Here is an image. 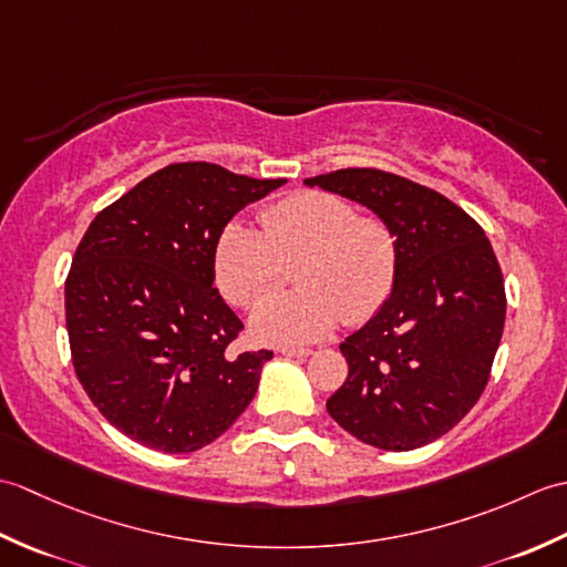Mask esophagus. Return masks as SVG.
I'll return each mask as SVG.
<instances>
[{
  "instance_id": "esophagus-1",
  "label": "esophagus",
  "mask_w": 567,
  "mask_h": 567,
  "mask_svg": "<svg viewBox=\"0 0 567 567\" xmlns=\"http://www.w3.org/2000/svg\"><path fill=\"white\" fill-rule=\"evenodd\" d=\"M280 353H282L285 358H307V355H311L309 348H292V346L280 348Z\"/></svg>"
}]
</instances>
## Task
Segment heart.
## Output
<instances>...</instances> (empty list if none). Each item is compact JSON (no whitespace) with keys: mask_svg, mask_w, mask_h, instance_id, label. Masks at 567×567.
Masks as SVG:
<instances>
[{"mask_svg":"<svg viewBox=\"0 0 567 567\" xmlns=\"http://www.w3.org/2000/svg\"><path fill=\"white\" fill-rule=\"evenodd\" d=\"M295 265L297 292L270 295L250 317L252 339L302 346L329 336L341 319L365 323L392 295L396 236L375 214L327 189H302L268 204L260 228L228 221L214 248V277L236 307L256 305Z\"/></svg>","mask_w":567,"mask_h":567,"instance_id":"heart-1","label":"heart"}]
</instances>
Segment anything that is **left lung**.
I'll return each mask as SVG.
<instances>
[{
  "mask_svg": "<svg viewBox=\"0 0 567 567\" xmlns=\"http://www.w3.org/2000/svg\"><path fill=\"white\" fill-rule=\"evenodd\" d=\"M305 183L375 212L400 252L388 302L341 343L348 378L329 414L375 449H421L449 433L489 380L507 315L495 250L457 204L394 173L346 167Z\"/></svg>",
  "mask_w": 567,
  "mask_h": 567,
  "instance_id": "8db88e82",
  "label": "left lung"
}]
</instances>
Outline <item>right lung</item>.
<instances>
[{
    "instance_id": "add662e5",
    "label": "right lung",
    "mask_w": 567,
    "mask_h": 567,
    "mask_svg": "<svg viewBox=\"0 0 567 567\" xmlns=\"http://www.w3.org/2000/svg\"><path fill=\"white\" fill-rule=\"evenodd\" d=\"M280 185L173 163L84 231L65 280L72 365L128 439L163 453L199 451L256 396L272 351H228L244 323L214 287V248L236 212Z\"/></svg>"
}]
</instances>
